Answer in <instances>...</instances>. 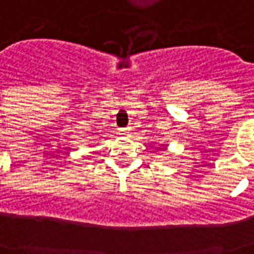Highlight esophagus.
Listing matches in <instances>:
<instances>
[{"instance_id":"obj_1","label":"esophagus","mask_w":254,"mask_h":254,"mask_svg":"<svg viewBox=\"0 0 254 254\" xmlns=\"http://www.w3.org/2000/svg\"><path fill=\"white\" fill-rule=\"evenodd\" d=\"M130 133V127H121L120 129V134H129Z\"/></svg>"}]
</instances>
